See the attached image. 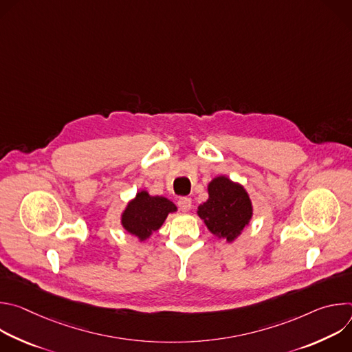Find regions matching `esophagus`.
I'll return each instance as SVG.
<instances>
[{
	"label": "esophagus",
	"instance_id": "esophagus-1",
	"mask_svg": "<svg viewBox=\"0 0 352 352\" xmlns=\"http://www.w3.org/2000/svg\"><path fill=\"white\" fill-rule=\"evenodd\" d=\"M178 208L182 212H188L192 208V199L188 196H182L178 199Z\"/></svg>",
	"mask_w": 352,
	"mask_h": 352
}]
</instances>
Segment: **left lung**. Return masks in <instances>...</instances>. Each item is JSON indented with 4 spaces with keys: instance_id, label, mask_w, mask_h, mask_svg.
I'll return each mask as SVG.
<instances>
[{
    "instance_id": "left-lung-1",
    "label": "left lung",
    "mask_w": 352,
    "mask_h": 352,
    "mask_svg": "<svg viewBox=\"0 0 352 352\" xmlns=\"http://www.w3.org/2000/svg\"><path fill=\"white\" fill-rule=\"evenodd\" d=\"M197 214L214 235L231 242L252 217V204L241 185L219 177L209 184V199Z\"/></svg>"
}]
</instances>
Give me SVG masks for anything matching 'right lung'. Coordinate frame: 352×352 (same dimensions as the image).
<instances>
[{
	"label": "right lung",
	"instance_id": "obj_1",
	"mask_svg": "<svg viewBox=\"0 0 352 352\" xmlns=\"http://www.w3.org/2000/svg\"><path fill=\"white\" fill-rule=\"evenodd\" d=\"M175 210V205L168 199L163 196H150L143 190L136 195L125 209L122 214V226L128 232L140 239H146L153 231H157L162 227L168 213Z\"/></svg>",
	"mask_w": 352,
	"mask_h": 352
}]
</instances>
